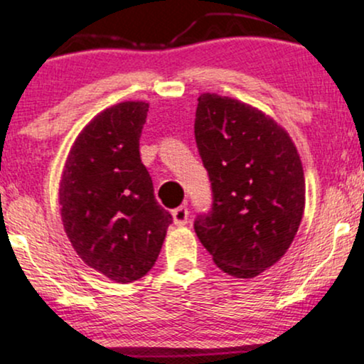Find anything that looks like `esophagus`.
I'll list each match as a JSON object with an SVG mask.
<instances>
[{
    "label": "esophagus",
    "mask_w": 364,
    "mask_h": 364,
    "mask_svg": "<svg viewBox=\"0 0 364 364\" xmlns=\"http://www.w3.org/2000/svg\"><path fill=\"white\" fill-rule=\"evenodd\" d=\"M188 215H190V212H188V208H186L185 205L174 208V210H173V220H174V224L179 225V228H181V225H186V223H188Z\"/></svg>",
    "instance_id": "34e87169"
}]
</instances>
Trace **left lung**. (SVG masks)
I'll use <instances>...</instances> for the list:
<instances>
[{"label": "left lung", "instance_id": "left-lung-1", "mask_svg": "<svg viewBox=\"0 0 364 364\" xmlns=\"http://www.w3.org/2000/svg\"><path fill=\"white\" fill-rule=\"evenodd\" d=\"M195 140L214 193L196 236L225 274L257 277L286 255L301 224L298 149L265 112L208 92L198 97Z\"/></svg>", "mask_w": 364, "mask_h": 364}]
</instances>
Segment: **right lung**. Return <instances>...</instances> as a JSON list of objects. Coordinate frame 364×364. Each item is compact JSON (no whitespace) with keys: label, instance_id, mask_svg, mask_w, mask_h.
I'll return each instance as SVG.
<instances>
[{"label":"right lung","instance_id":"obj_1","mask_svg":"<svg viewBox=\"0 0 364 364\" xmlns=\"http://www.w3.org/2000/svg\"><path fill=\"white\" fill-rule=\"evenodd\" d=\"M147 111V102L127 101L94 116L75 139L60 181L61 220L73 250L119 284L152 269L173 223L140 159Z\"/></svg>","mask_w":364,"mask_h":364}]
</instances>
